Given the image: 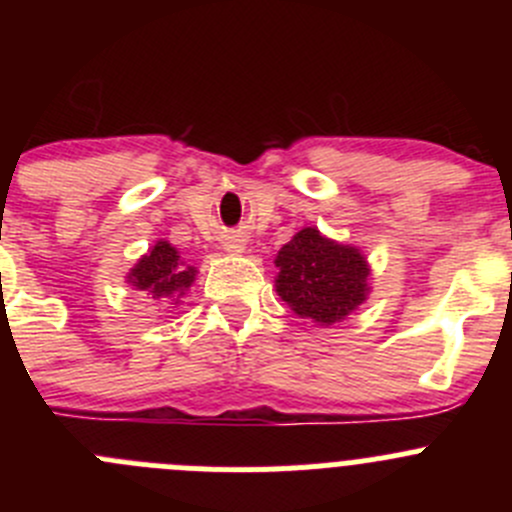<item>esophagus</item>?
Listing matches in <instances>:
<instances>
[{
  "mask_svg": "<svg viewBox=\"0 0 512 512\" xmlns=\"http://www.w3.org/2000/svg\"><path fill=\"white\" fill-rule=\"evenodd\" d=\"M242 250H245L242 242H230V245H227V252H242Z\"/></svg>",
  "mask_w": 512,
  "mask_h": 512,
  "instance_id": "obj_1",
  "label": "esophagus"
}]
</instances>
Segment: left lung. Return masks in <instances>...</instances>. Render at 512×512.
Instances as JSON below:
<instances>
[{"label":"left lung","mask_w":512,"mask_h":512,"mask_svg":"<svg viewBox=\"0 0 512 512\" xmlns=\"http://www.w3.org/2000/svg\"><path fill=\"white\" fill-rule=\"evenodd\" d=\"M275 289L297 317L319 327L344 322L371 292V267L356 245L302 227L275 257Z\"/></svg>","instance_id":"obj_1"}]
</instances>
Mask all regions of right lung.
<instances>
[{
    "mask_svg": "<svg viewBox=\"0 0 512 512\" xmlns=\"http://www.w3.org/2000/svg\"><path fill=\"white\" fill-rule=\"evenodd\" d=\"M195 270L193 265H185L180 252L170 245L168 240H158L156 245L148 247L146 255L138 257L136 265L126 275V282L143 299H151L158 304H180L190 287H193Z\"/></svg>",
    "mask_w": 512,
    "mask_h": 512,
    "instance_id": "obj_1",
    "label": "right lung"
}]
</instances>
